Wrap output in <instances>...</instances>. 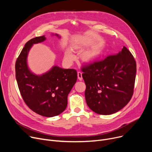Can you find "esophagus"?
<instances>
[{
	"instance_id": "obj_1",
	"label": "esophagus",
	"mask_w": 152,
	"mask_h": 152,
	"mask_svg": "<svg viewBox=\"0 0 152 152\" xmlns=\"http://www.w3.org/2000/svg\"><path fill=\"white\" fill-rule=\"evenodd\" d=\"M77 78L79 81L83 80V76H82V73L81 71L77 72Z\"/></svg>"
}]
</instances>
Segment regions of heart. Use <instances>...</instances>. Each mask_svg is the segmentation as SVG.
Segmentation results:
<instances>
[{
  "mask_svg": "<svg viewBox=\"0 0 152 152\" xmlns=\"http://www.w3.org/2000/svg\"><path fill=\"white\" fill-rule=\"evenodd\" d=\"M93 57H94V55L91 54V55H88L86 56L85 59H86V60H90ZM65 58L66 60L72 61L75 59L76 57H75V55L73 53V52H72L70 50L67 49L65 52Z\"/></svg>",
  "mask_w": 152,
  "mask_h": 152,
  "instance_id": "b5f03b06",
  "label": "heart"
}]
</instances>
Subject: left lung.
Here are the masks:
<instances>
[{
  "mask_svg": "<svg viewBox=\"0 0 152 152\" xmlns=\"http://www.w3.org/2000/svg\"><path fill=\"white\" fill-rule=\"evenodd\" d=\"M87 105L95 113L108 115L124 108L134 91L136 63L126 47L115 55L83 68Z\"/></svg>",
  "mask_w": 152,
  "mask_h": 152,
  "instance_id": "1",
  "label": "left lung"
}]
</instances>
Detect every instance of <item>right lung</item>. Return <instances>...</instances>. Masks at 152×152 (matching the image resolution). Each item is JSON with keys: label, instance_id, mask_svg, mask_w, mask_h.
I'll list each match as a JSON object with an SVG mask.
<instances>
[{"label": "right lung", "instance_id": "right-lung-1", "mask_svg": "<svg viewBox=\"0 0 152 152\" xmlns=\"http://www.w3.org/2000/svg\"><path fill=\"white\" fill-rule=\"evenodd\" d=\"M52 36L61 38L58 34ZM45 40L42 36L26 43L16 61V79L21 96L29 108L41 116L53 117L66 109L68 95L77 81V71L55 65L42 75L31 71L28 65L29 50L34 44Z\"/></svg>", "mask_w": 152, "mask_h": 152}]
</instances>
